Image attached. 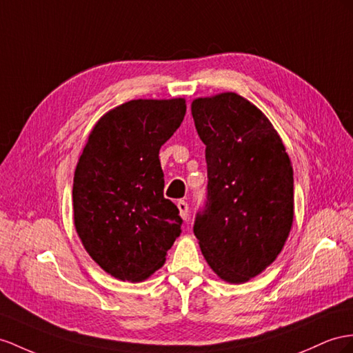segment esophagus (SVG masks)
<instances>
[{
    "mask_svg": "<svg viewBox=\"0 0 353 353\" xmlns=\"http://www.w3.org/2000/svg\"><path fill=\"white\" fill-rule=\"evenodd\" d=\"M177 209H179V213H180V216H182V219H188V216H189V205H188V203L186 201H183V200H180V201H177Z\"/></svg>",
    "mask_w": 353,
    "mask_h": 353,
    "instance_id": "34e87169",
    "label": "esophagus"
}]
</instances>
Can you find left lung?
<instances>
[{"label":"left lung","mask_w":353,"mask_h":353,"mask_svg":"<svg viewBox=\"0 0 353 353\" xmlns=\"http://www.w3.org/2000/svg\"><path fill=\"white\" fill-rule=\"evenodd\" d=\"M191 112L209 177L194 234L216 274L245 283L273 264L291 232V159L268 117L236 92L195 98Z\"/></svg>","instance_id":"8db88e82"}]
</instances>
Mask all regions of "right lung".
<instances>
[{
  "mask_svg": "<svg viewBox=\"0 0 353 353\" xmlns=\"http://www.w3.org/2000/svg\"><path fill=\"white\" fill-rule=\"evenodd\" d=\"M185 98L131 99L90 131L73 183L74 227L105 273L143 282L180 236L179 209L164 198L159 149L183 122Z\"/></svg>",
  "mask_w": 353,
  "mask_h": 353,
  "instance_id": "obj_1",
  "label": "right lung"
}]
</instances>
